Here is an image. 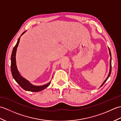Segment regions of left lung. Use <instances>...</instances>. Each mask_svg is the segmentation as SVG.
I'll list each match as a JSON object with an SVG mask.
<instances>
[{"instance_id": "left-lung-1", "label": "left lung", "mask_w": 121, "mask_h": 121, "mask_svg": "<svg viewBox=\"0 0 121 121\" xmlns=\"http://www.w3.org/2000/svg\"><path fill=\"white\" fill-rule=\"evenodd\" d=\"M109 50L110 56H111V59H110V71H109V74H108V77H107V78L106 79V80H105L104 82V83L102 84V85H101V86H100V87H102V86L104 85V84L105 83H106V82L107 81V79H108V78H109V76H110V74H111V68H112V65H111V51H110V50L109 48Z\"/></svg>"}]
</instances>
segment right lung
<instances>
[{
	"mask_svg": "<svg viewBox=\"0 0 121 121\" xmlns=\"http://www.w3.org/2000/svg\"><path fill=\"white\" fill-rule=\"evenodd\" d=\"M25 32H26V31H24L22 35H21V36L23 34H24ZM20 37L19 38L16 45H15L13 49L11 56V71L13 78L15 79V81L17 82V83L19 84V85L21 86L23 89L25 90V91L32 92H38L42 91L46 88H47V87L51 83V82L42 86L33 85L30 83L29 81H27V79L24 78H23V77L20 75L19 71L17 70L16 65L15 56H16V52L17 48L20 42Z\"/></svg>",
	"mask_w": 121,
	"mask_h": 121,
	"instance_id": "1",
	"label": "right lung"
}]
</instances>
